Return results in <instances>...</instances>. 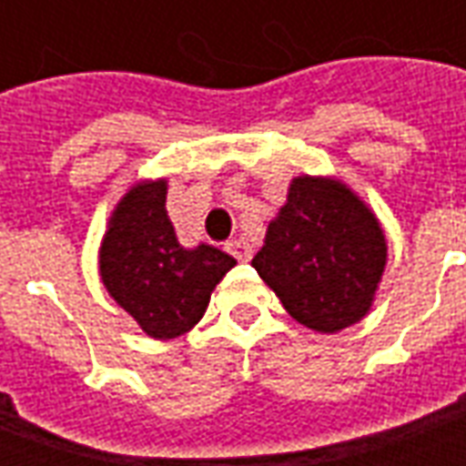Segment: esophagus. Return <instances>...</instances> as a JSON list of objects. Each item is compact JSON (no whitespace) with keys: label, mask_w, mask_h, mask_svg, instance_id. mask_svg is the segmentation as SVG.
I'll return each instance as SVG.
<instances>
[{"label":"esophagus","mask_w":466,"mask_h":466,"mask_svg":"<svg viewBox=\"0 0 466 466\" xmlns=\"http://www.w3.org/2000/svg\"><path fill=\"white\" fill-rule=\"evenodd\" d=\"M227 252L232 254L234 259H239V262H249L252 259V244L247 242L244 237H237V239L227 242Z\"/></svg>","instance_id":"obj_1"}]
</instances>
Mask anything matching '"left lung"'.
Returning <instances> with one entry per match:
<instances>
[{"instance_id": "left-lung-1", "label": "left lung", "mask_w": 466, "mask_h": 466, "mask_svg": "<svg viewBox=\"0 0 466 466\" xmlns=\"http://www.w3.org/2000/svg\"><path fill=\"white\" fill-rule=\"evenodd\" d=\"M387 264L380 219L347 184L297 177L252 267L297 322L342 332L370 312Z\"/></svg>"}]
</instances>
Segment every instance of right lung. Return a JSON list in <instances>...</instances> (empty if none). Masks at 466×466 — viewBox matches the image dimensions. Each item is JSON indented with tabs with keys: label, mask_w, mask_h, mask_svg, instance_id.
Wrapping results in <instances>:
<instances>
[{
	"label": "right lung",
	"mask_w": 466,
	"mask_h": 466,
	"mask_svg": "<svg viewBox=\"0 0 466 466\" xmlns=\"http://www.w3.org/2000/svg\"><path fill=\"white\" fill-rule=\"evenodd\" d=\"M164 204L167 179L137 182L115 207L99 247L106 292L154 339L189 332L237 264L209 244L182 247Z\"/></svg>",
	"instance_id": "add662e5"
}]
</instances>
